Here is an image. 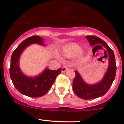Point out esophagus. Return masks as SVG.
<instances>
[{"mask_svg": "<svg viewBox=\"0 0 124 124\" xmlns=\"http://www.w3.org/2000/svg\"><path fill=\"white\" fill-rule=\"evenodd\" d=\"M68 69V67H67V66H63L62 68V72H65Z\"/></svg>", "mask_w": 124, "mask_h": 124, "instance_id": "esophagus-1", "label": "esophagus"}]
</instances>
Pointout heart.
<instances>
[{
  "label": "heart",
  "mask_w": 124,
  "mask_h": 124,
  "mask_svg": "<svg viewBox=\"0 0 124 124\" xmlns=\"http://www.w3.org/2000/svg\"><path fill=\"white\" fill-rule=\"evenodd\" d=\"M80 50L81 48L80 47H79V46L76 44H71L63 48V53L65 56H68L77 54V53L80 52Z\"/></svg>",
  "instance_id": "1"
}]
</instances>
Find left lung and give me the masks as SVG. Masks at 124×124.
Here are the masks:
<instances>
[{
    "mask_svg": "<svg viewBox=\"0 0 124 124\" xmlns=\"http://www.w3.org/2000/svg\"><path fill=\"white\" fill-rule=\"evenodd\" d=\"M86 38L88 40L89 43L91 46H94L97 44H102L106 48L105 51L107 55L108 54L109 61L108 70L104 77L101 82L97 84L92 85L87 84L82 79L78 71H75L76 76L72 82V89L76 95L82 99L91 100L102 97L108 91L115 78L116 65L113 51L110 48L106 42L97 36L89 35Z\"/></svg>",
    "mask_w": 124,
    "mask_h": 124,
    "instance_id": "obj_1",
    "label": "left lung"
}]
</instances>
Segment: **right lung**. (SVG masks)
I'll return each instance as SVG.
<instances>
[{"label":"right lung","mask_w":124,"mask_h":124,"mask_svg":"<svg viewBox=\"0 0 124 124\" xmlns=\"http://www.w3.org/2000/svg\"><path fill=\"white\" fill-rule=\"evenodd\" d=\"M44 46L43 39L39 36H32L24 40L12 54L9 68L10 77L16 88L22 94L37 98L44 95L52 87L56 77L61 73V68L50 70L46 68L39 76L28 77L24 76L19 68V59L25 48L32 44Z\"/></svg>","instance_id":"1"}]
</instances>
